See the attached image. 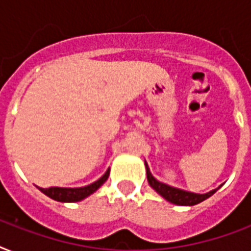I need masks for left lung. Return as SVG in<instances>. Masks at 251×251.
<instances>
[{"instance_id":"1","label":"left lung","mask_w":251,"mask_h":251,"mask_svg":"<svg viewBox=\"0 0 251 251\" xmlns=\"http://www.w3.org/2000/svg\"><path fill=\"white\" fill-rule=\"evenodd\" d=\"M146 164V171H147V179H149L150 186L152 187L153 190L156 191L157 194H160L164 199H167L168 202L173 203V204H178V206H194V204H198V203L206 201L207 198H210L211 195H214L216 191L222 187V185L214 190L208 191L206 194H197V193H191V191L181 190V189H177V187L169 186L167 183H163L160 181H157L150 172V168Z\"/></svg>"}]
</instances>
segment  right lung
I'll return each instance as SVG.
<instances>
[{"mask_svg": "<svg viewBox=\"0 0 251 251\" xmlns=\"http://www.w3.org/2000/svg\"><path fill=\"white\" fill-rule=\"evenodd\" d=\"M109 177V169L104 173V175L95 181L91 185H87L83 187H49V189H43L39 187L41 193L48 195L49 198L54 199L57 202H79L82 199L87 198L88 195L94 194L95 191L98 190L99 187L101 186L102 183L105 182Z\"/></svg>", "mask_w": 251, "mask_h": 251, "instance_id": "add662e5", "label": "right lung"}]
</instances>
